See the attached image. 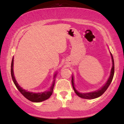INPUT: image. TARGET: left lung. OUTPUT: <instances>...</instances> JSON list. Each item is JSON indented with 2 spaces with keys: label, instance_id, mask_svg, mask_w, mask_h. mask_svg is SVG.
Instances as JSON below:
<instances>
[{
  "label": "left lung",
  "instance_id": "8db88e82",
  "mask_svg": "<svg viewBox=\"0 0 124 124\" xmlns=\"http://www.w3.org/2000/svg\"><path fill=\"white\" fill-rule=\"evenodd\" d=\"M111 57H112V67L111 69V74H110L109 78H108L107 82L105 85L103 86V87L101 88V89L99 90L94 91V92L92 93H80L76 90L75 87H74V82H73V77H72V84L73 88V90H74V92L76 93V94L79 97L84 98V99H95V98L99 97L100 96H101L103 93H104L105 91L107 90V89H108V87H109V86L111 84V83L112 81V79L113 78V76H114V72H115V65H114V60H113V56L111 53Z\"/></svg>",
  "mask_w": 124,
  "mask_h": 124
}]
</instances>
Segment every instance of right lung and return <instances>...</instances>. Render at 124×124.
Listing matches in <instances>:
<instances>
[{
    "label": "right lung",
    "instance_id": "1",
    "mask_svg": "<svg viewBox=\"0 0 124 124\" xmlns=\"http://www.w3.org/2000/svg\"><path fill=\"white\" fill-rule=\"evenodd\" d=\"M13 57L12 60L11 62V76L12 80L14 82L15 86H16L17 89L18 90V91L23 94V96H25L27 99H28L29 101H33V102H40V101H44L45 100L48 99L50 97L52 93H53V90L54 87V85H55V81H54L53 84L52 86L51 87L50 90L48 91H46L45 93H30L29 91H27L25 90L24 89H23L20 86L18 85L17 82H16V79H15L14 74H13ZM56 74L54 76V77H55Z\"/></svg>",
    "mask_w": 124,
    "mask_h": 124
}]
</instances>
